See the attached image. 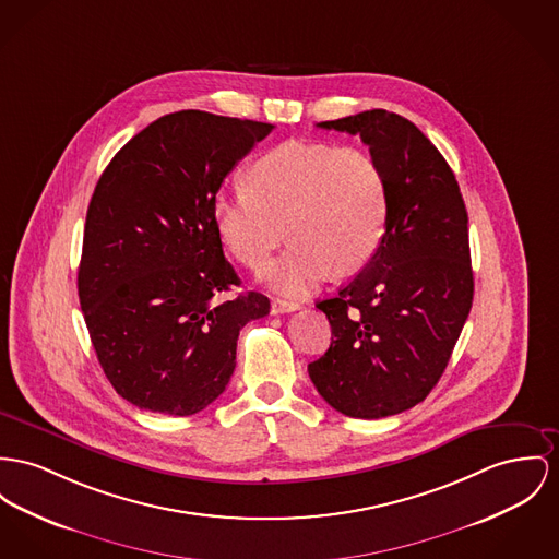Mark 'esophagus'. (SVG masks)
I'll return each mask as SVG.
<instances>
[{
  "label": "esophagus",
  "instance_id": "obj_1",
  "mask_svg": "<svg viewBox=\"0 0 559 559\" xmlns=\"http://www.w3.org/2000/svg\"><path fill=\"white\" fill-rule=\"evenodd\" d=\"M297 302H290V300H282V298H273V300H271V313H273V316L290 313V311H297Z\"/></svg>",
  "mask_w": 559,
  "mask_h": 559
}]
</instances>
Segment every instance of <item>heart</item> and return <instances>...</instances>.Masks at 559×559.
Wrapping results in <instances>:
<instances>
[{"label": "heart", "instance_id": "obj_1", "mask_svg": "<svg viewBox=\"0 0 559 559\" xmlns=\"http://www.w3.org/2000/svg\"><path fill=\"white\" fill-rule=\"evenodd\" d=\"M214 223L250 269L262 266L288 233L290 248L262 269V282L305 297L333 271L356 273L374 257L388 223V185L369 150L284 142L250 165L248 190L216 194Z\"/></svg>", "mask_w": 559, "mask_h": 559}]
</instances>
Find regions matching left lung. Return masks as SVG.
I'll return each instance as SVG.
<instances>
[{"instance_id":"left-lung-1","label":"left lung","mask_w":559,"mask_h":559,"mask_svg":"<svg viewBox=\"0 0 559 559\" xmlns=\"http://www.w3.org/2000/svg\"><path fill=\"white\" fill-rule=\"evenodd\" d=\"M318 127L369 146L388 223L365 269L318 302L333 338L307 371L333 409L379 419L421 403L445 371L475 290L468 214L443 154L407 118L369 110Z\"/></svg>"}]
</instances>
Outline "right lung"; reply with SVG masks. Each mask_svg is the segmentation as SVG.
I'll use <instances>...</instances> for the list:
<instances>
[{
  "mask_svg": "<svg viewBox=\"0 0 559 559\" xmlns=\"http://www.w3.org/2000/svg\"><path fill=\"white\" fill-rule=\"evenodd\" d=\"M273 124L182 110L116 152L88 203L78 297L97 360L131 405L192 415L235 371L239 331L269 313L261 293L223 300L214 199Z\"/></svg>",
  "mask_w": 559,
  "mask_h": 559,
  "instance_id": "1",
  "label": "right lung"
}]
</instances>
